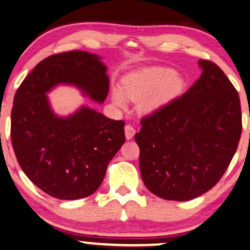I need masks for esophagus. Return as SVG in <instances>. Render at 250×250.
<instances>
[{
	"mask_svg": "<svg viewBox=\"0 0 250 250\" xmlns=\"http://www.w3.org/2000/svg\"><path fill=\"white\" fill-rule=\"evenodd\" d=\"M125 138H126V139L130 140V139H132L133 136H135L136 130H135V128H133L131 125H126L125 126Z\"/></svg>",
	"mask_w": 250,
	"mask_h": 250,
	"instance_id": "1",
	"label": "esophagus"
}]
</instances>
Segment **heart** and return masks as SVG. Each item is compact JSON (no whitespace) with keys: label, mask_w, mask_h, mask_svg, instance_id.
<instances>
[{"label":"heart","mask_w":250,"mask_h":250,"mask_svg":"<svg viewBox=\"0 0 250 250\" xmlns=\"http://www.w3.org/2000/svg\"><path fill=\"white\" fill-rule=\"evenodd\" d=\"M182 84V78L170 69L150 67L138 70L126 77L122 82L121 93L130 101L137 102L143 100L140 110L151 112L176 96L181 91ZM123 97L119 92H113L112 99L115 105L125 106Z\"/></svg>","instance_id":"heart-1"}]
</instances>
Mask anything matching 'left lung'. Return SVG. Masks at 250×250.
Listing matches in <instances>:
<instances>
[{"instance_id":"1","label":"left lung","mask_w":250,"mask_h":250,"mask_svg":"<svg viewBox=\"0 0 250 250\" xmlns=\"http://www.w3.org/2000/svg\"><path fill=\"white\" fill-rule=\"evenodd\" d=\"M202 74L183 95L141 119L135 139L146 188L164 200L189 201L220 181L239 144L240 99L217 64L201 59Z\"/></svg>"}]
</instances>
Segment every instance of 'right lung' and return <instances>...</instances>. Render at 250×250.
Returning <instances> with one entry per match:
<instances>
[{"instance_id":"1","label":"right lung","mask_w":250,"mask_h":250,"mask_svg":"<svg viewBox=\"0 0 250 250\" xmlns=\"http://www.w3.org/2000/svg\"><path fill=\"white\" fill-rule=\"evenodd\" d=\"M73 84L102 103L109 93L106 66L82 50L51 55L17 89L11 112V143L29 180L56 199L77 200L101 185L107 164L125 144V121L83 106L67 118L51 111L46 93Z\"/></svg>"}]
</instances>
